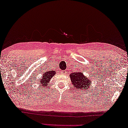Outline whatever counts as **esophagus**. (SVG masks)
I'll return each mask as SVG.
<instances>
[{
	"label": "esophagus",
	"instance_id": "obj_1",
	"mask_svg": "<svg viewBox=\"0 0 128 128\" xmlns=\"http://www.w3.org/2000/svg\"><path fill=\"white\" fill-rule=\"evenodd\" d=\"M66 71H62V73H63V74H65V73H66Z\"/></svg>",
	"mask_w": 128,
	"mask_h": 128
}]
</instances>
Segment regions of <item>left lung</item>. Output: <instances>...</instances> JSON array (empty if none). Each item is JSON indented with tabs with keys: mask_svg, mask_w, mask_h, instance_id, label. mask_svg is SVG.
Wrapping results in <instances>:
<instances>
[{
	"mask_svg": "<svg viewBox=\"0 0 128 128\" xmlns=\"http://www.w3.org/2000/svg\"><path fill=\"white\" fill-rule=\"evenodd\" d=\"M72 84L74 85L75 88L79 90H84L87 89L91 86V80L88 79L87 77L85 76L82 72H78V71L74 73H72L70 75Z\"/></svg>",
	"mask_w": 128,
	"mask_h": 128,
	"instance_id": "1",
	"label": "left lung"
}]
</instances>
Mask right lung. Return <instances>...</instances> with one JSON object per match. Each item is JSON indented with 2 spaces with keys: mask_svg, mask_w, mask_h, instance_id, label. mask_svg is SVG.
Wrapping results in <instances>:
<instances>
[{
  "mask_svg": "<svg viewBox=\"0 0 128 128\" xmlns=\"http://www.w3.org/2000/svg\"><path fill=\"white\" fill-rule=\"evenodd\" d=\"M54 74H56V72L50 71V72H45L44 74H43L42 78L41 80L39 82V83L40 84V85H41V87H44V86H47L48 83L50 82V79L52 78V77L54 76Z\"/></svg>",
  "mask_w": 128,
  "mask_h": 128,
  "instance_id": "add662e5",
  "label": "right lung"
}]
</instances>
